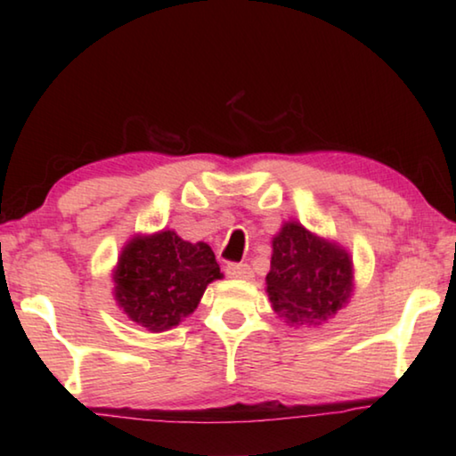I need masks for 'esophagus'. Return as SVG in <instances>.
I'll return each mask as SVG.
<instances>
[{
  "mask_svg": "<svg viewBox=\"0 0 456 456\" xmlns=\"http://www.w3.org/2000/svg\"><path fill=\"white\" fill-rule=\"evenodd\" d=\"M225 273L229 277H233V280H251L253 277L251 267L247 264H227Z\"/></svg>",
  "mask_w": 456,
  "mask_h": 456,
  "instance_id": "obj_1",
  "label": "esophagus"
}]
</instances>
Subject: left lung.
<instances>
[{
	"label": "left lung",
	"instance_id": "1",
	"mask_svg": "<svg viewBox=\"0 0 456 456\" xmlns=\"http://www.w3.org/2000/svg\"><path fill=\"white\" fill-rule=\"evenodd\" d=\"M272 245L267 296L289 326H320L348 304L354 264L344 247L314 235L297 221L283 223Z\"/></svg>",
	"mask_w": 456,
	"mask_h": 456
}]
</instances>
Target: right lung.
Returning a JSON list of instances; mask_svg holds the SVG:
<instances>
[{
    "label": "right lung",
    "mask_w": 456,
    "mask_h": 456,
    "mask_svg": "<svg viewBox=\"0 0 456 456\" xmlns=\"http://www.w3.org/2000/svg\"><path fill=\"white\" fill-rule=\"evenodd\" d=\"M221 277L209 245L163 229L134 235L122 247L112 272L114 299L138 326L165 331L195 312L207 285Z\"/></svg>",
    "instance_id": "obj_1"
}]
</instances>
